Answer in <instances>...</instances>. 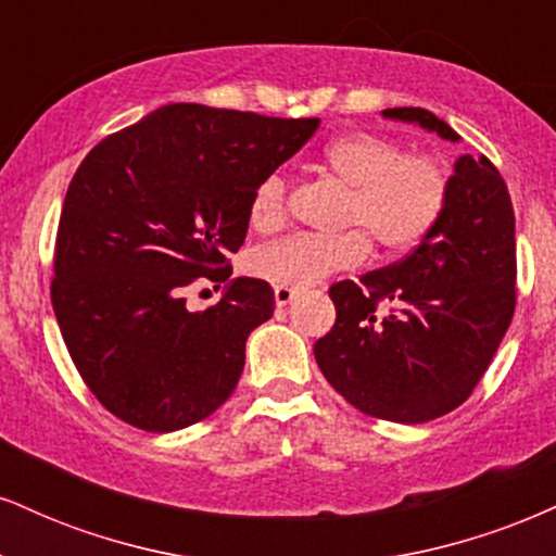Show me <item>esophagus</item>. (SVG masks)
<instances>
[{
  "label": "esophagus",
  "instance_id": "esophagus-1",
  "mask_svg": "<svg viewBox=\"0 0 556 556\" xmlns=\"http://www.w3.org/2000/svg\"><path fill=\"white\" fill-rule=\"evenodd\" d=\"M298 290H292V287H274V303H277V307H285L290 305L292 300H295Z\"/></svg>",
  "mask_w": 556,
  "mask_h": 556
}]
</instances>
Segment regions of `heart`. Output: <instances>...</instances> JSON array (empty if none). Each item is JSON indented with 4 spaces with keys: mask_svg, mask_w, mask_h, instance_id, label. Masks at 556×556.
Segmentation results:
<instances>
[{
    "mask_svg": "<svg viewBox=\"0 0 556 556\" xmlns=\"http://www.w3.org/2000/svg\"><path fill=\"white\" fill-rule=\"evenodd\" d=\"M324 168L350 186L339 236H290L253 253L251 271L277 287L318 285L333 271L354 269L370 256V237L383 253L417 249L438 225L447 202V170L432 155H409L372 131H350L324 147ZM287 176L274 170L253 189L251 227L279 230L287 219Z\"/></svg>",
    "mask_w": 556,
    "mask_h": 556,
    "instance_id": "obj_1",
    "label": "heart"
}]
</instances>
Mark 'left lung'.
Wrapping results in <instances>:
<instances>
[{"label": "left lung", "mask_w": 556, "mask_h": 556, "mask_svg": "<svg viewBox=\"0 0 556 556\" xmlns=\"http://www.w3.org/2000/svg\"><path fill=\"white\" fill-rule=\"evenodd\" d=\"M458 142L425 109H386ZM515 214L500 170L464 155L422 243L396 264L331 285L337 324L313 352L326 380L367 417L419 425L464 404L515 313ZM386 304L384 313L379 305Z\"/></svg>", "instance_id": "1"}]
</instances>
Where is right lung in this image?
I'll use <instances>...</instances> for the list:
<instances>
[{"label":"right lung","instance_id":"right-lung-1","mask_svg":"<svg viewBox=\"0 0 556 556\" xmlns=\"http://www.w3.org/2000/svg\"><path fill=\"white\" fill-rule=\"evenodd\" d=\"M318 124L170 103L87 152L59 219L51 305L72 363L113 417L184 430L236 391L274 290L238 277L202 313L184 292L227 282L253 189Z\"/></svg>","mask_w":556,"mask_h":556}]
</instances>
